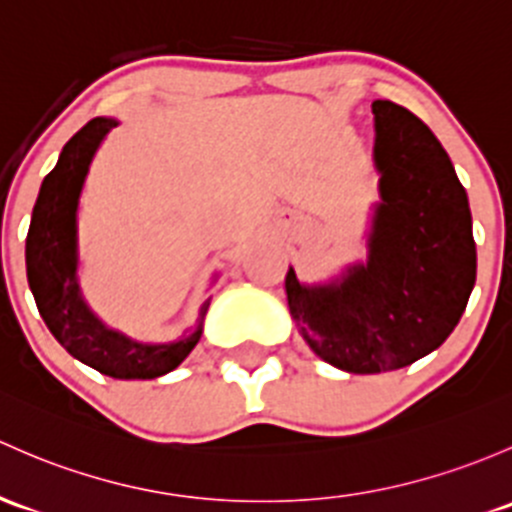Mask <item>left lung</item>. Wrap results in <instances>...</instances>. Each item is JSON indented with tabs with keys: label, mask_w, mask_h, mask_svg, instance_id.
Returning <instances> with one entry per match:
<instances>
[{
	"label": "left lung",
	"mask_w": 512,
	"mask_h": 512,
	"mask_svg": "<svg viewBox=\"0 0 512 512\" xmlns=\"http://www.w3.org/2000/svg\"><path fill=\"white\" fill-rule=\"evenodd\" d=\"M380 203L368 262L306 287L289 267V314L309 348L355 375L412 365L449 338L476 284L466 188L449 154L407 107L373 102Z\"/></svg>",
	"instance_id": "obj_1"
}]
</instances>
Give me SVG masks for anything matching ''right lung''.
<instances>
[{"label": "right lung", "instance_id": "right-lung-1", "mask_svg": "<svg viewBox=\"0 0 512 512\" xmlns=\"http://www.w3.org/2000/svg\"><path fill=\"white\" fill-rule=\"evenodd\" d=\"M117 120L95 117L63 147L56 169L43 179L29 235L26 277L48 331L80 363L117 380H154L179 368L196 348L211 299L198 311L196 331L174 343H137L107 328L88 309L78 287V201L90 161Z\"/></svg>", "mask_w": 512, "mask_h": 512}]
</instances>
